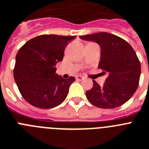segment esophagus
<instances>
[{
    "label": "esophagus",
    "mask_w": 149,
    "mask_h": 149,
    "mask_svg": "<svg viewBox=\"0 0 149 149\" xmlns=\"http://www.w3.org/2000/svg\"><path fill=\"white\" fill-rule=\"evenodd\" d=\"M83 79H84V77H82V76L81 75L76 76V80H77V81H82Z\"/></svg>",
    "instance_id": "esophagus-1"
}]
</instances>
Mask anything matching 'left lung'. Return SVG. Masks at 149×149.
<instances>
[{"label":"left lung","instance_id":"8db88e82","mask_svg":"<svg viewBox=\"0 0 149 149\" xmlns=\"http://www.w3.org/2000/svg\"><path fill=\"white\" fill-rule=\"evenodd\" d=\"M80 38L96 42L101 53L98 68L107 74L100 86L93 81V88L86 91L91 104L103 109L120 107L132 97L138 88L141 65L136 52L126 40L111 33L100 32Z\"/></svg>","mask_w":149,"mask_h":149}]
</instances>
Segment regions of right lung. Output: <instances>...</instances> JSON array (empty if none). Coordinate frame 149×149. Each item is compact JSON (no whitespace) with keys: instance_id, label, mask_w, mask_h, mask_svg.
<instances>
[{"instance_id":"right-lung-1","label":"right lung","mask_w":149,"mask_h":149,"mask_svg":"<svg viewBox=\"0 0 149 149\" xmlns=\"http://www.w3.org/2000/svg\"><path fill=\"white\" fill-rule=\"evenodd\" d=\"M75 36L41 35L33 38L16 55L13 77L22 97L36 107L50 109L61 104L74 77L65 79L55 74L68 42Z\"/></svg>"}]
</instances>
